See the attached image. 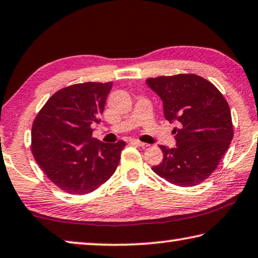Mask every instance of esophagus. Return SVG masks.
I'll return each mask as SVG.
<instances>
[{"label": "esophagus", "instance_id": "esophagus-1", "mask_svg": "<svg viewBox=\"0 0 258 258\" xmlns=\"http://www.w3.org/2000/svg\"><path fill=\"white\" fill-rule=\"evenodd\" d=\"M131 142H132V144H134V145L139 146V147H141V148H147V147L149 146L148 144H145V142H141L139 140H131Z\"/></svg>", "mask_w": 258, "mask_h": 258}]
</instances>
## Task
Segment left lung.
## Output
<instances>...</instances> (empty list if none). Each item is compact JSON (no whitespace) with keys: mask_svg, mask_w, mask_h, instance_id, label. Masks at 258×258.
<instances>
[{"mask_svg":"<svg viewBox=\"0 0 258 258\" xmlns=\"http://www.w3.org/2000/svg\"><path fill=\"white\" fill-rule=\"evenodd\" d=\"M150 89L161 97L165 119L177 121V145L159 146L161 164L151 169L173 185L190 187L217 169L233 139L231 110L215 85L196 75L149 78Z\"/></svg>","mask_w":258,"mask_h":258,"instance_id":"8db88e82","label":"left lung"}]
</instances>
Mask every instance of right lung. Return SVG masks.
I'll use <instances>...</instances> for the list:
<instances>
[{
  "mask_svg": "<svg viewBox=\"0 0 258 258\" xmlns=\"http://www.w3.org/2000/svg\"><path fill=\"white\" fill-rule=\"evenodd\" d=\"M112 83L76 84L56 92L32 126V153L49 180L70 194H87L111 177L125 142L92 138Z\"/></svg>",
  "mask_w": 258,
  "mask_h": 258,
  "instance_id": "right-lung-1",
  "label": "right lung"
}]
</instances>
